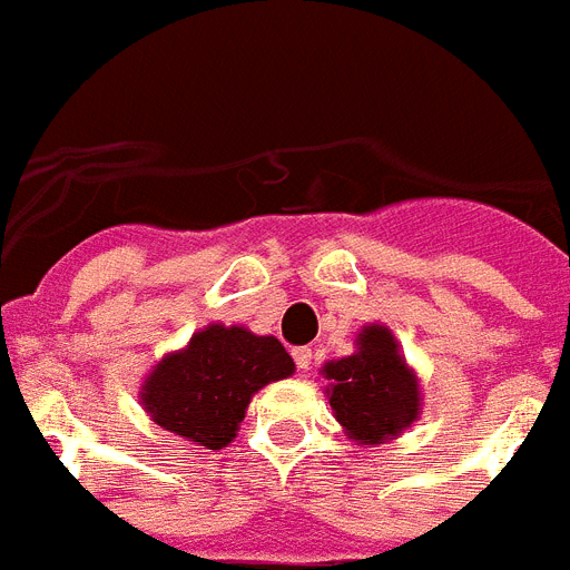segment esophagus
Returning <instances> with one entry per match:
<instances>
[{"instance_id":"34e87169","label":"esophagus","mask_w":570,"mask_h":570,"mask_svg":"<svg viewBox=\"0 0 570 570\" xmlns=\"http://www.w3.org/2000/svg\"><path fill=\"white\" fill-rule=\"evenodd\" d=\"M291 356H294V362H297L299 371H308V364H312V350L297 347L294 353H291Z\"/></svg>"}]
</instances>
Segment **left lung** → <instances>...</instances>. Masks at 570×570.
<instances>
[{
    "label": "left lung",
    "instance_id": "obj_1",
    "mask_svg": "<svg viewBox=\"0 0 570 570\" xmlns=\"http://www.w3.org/2000/svg\"><path fill=\"white\" fill-rule=\"evenodd\" d=\"M323 373L332 380V412L350 439L382 444L417 417V382L385 326H367L358 335V353L330 362Z\"/></svg>",
    "mask_w": 570,
    "mask_h": 570
}]
</instances>
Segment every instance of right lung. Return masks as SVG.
<instances>
[{
    "instance_id": "1",
    "label": "right lung",
    "mask_w": 570,
    "mask_h": 570,
    "mask_svg": "<svg viewBox=\"0 0 570 570\" xmlns=\"http://www.w3.org/2000/svg\"><path fill=\"white\" fill-rule=\"evenodd\" d=\"M294 373V358L273 335L212 323L181 353H170L147 376L140 400L167 432L206 450L235 439L249 397Z\"/></svg>"
}]
</instances>
